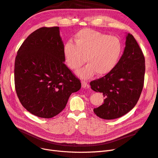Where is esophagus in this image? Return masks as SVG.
Returning a JSON list of instances; mask_svg holds the SVG:
<instances>
[{"label": "esophagus", "mask_w": 158, "mask_h": 158, "mask_svg": "<svg viewBox=\"0 0 158 158\" xmlns=\"http://www.w3.org/2000/svg\"><path fill=\"white\" fill-rule=\"evenodd\" d=\"M82 87L83 88L87 89V88H89V84L86 82H85V81H82Z\"/></svg>", "instance_id": "obj_1"}]
</instances>
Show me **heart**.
Wrapping results in <instances>:
<instances>
[{"label":"heart","mask_w":158,"mask_h":158,"mask_svg":"<svg viewBox=\"0 0 158 158\" xmlns=\"http://www.w3.org/2000/svg\"><path fill=\"white\" fill-rule=\"evenodd\" d=\"M74 41V44L72 41L64 44V59L73 70H78L85 61L88 64L76 73L82 79L92 78L95 73L103 76L111 72L117 64L123 49L117 37L89 29L80 30Z\"/></svg>","instance_id":"heart-1"}]
</instances>
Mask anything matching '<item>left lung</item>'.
<instances>
[{
  "label": "left lung",
  "instance_id": "obj_1",
  "mask_svg": "<svg viewBox=\"0 0 158 158\" xmlns=\"http://www.w3.org/2000/svg\"><path fill=\"white\" fill-rule=\"evenodd\" d=\"M145 59L132 35L126 36L123 54L114 68L103 77L90 82L91 88L102 93L104 103L94 109L100 118L121 117L136 106L144 86Z\"/></svg>",
  "mask_w": 158,
  "mask_h": 158
}]
</instances>
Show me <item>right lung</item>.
<instances>
[{
    "label": "right lung",
    "instance_id": "right-lung-1",
    "mask_svg": "<svg viewBox=\"0 0 158 158\" xmlns=\"http://www.w3.org/2000/svg\"><path fill=\"white\" fill-rule=\"evenodd\" d=\"M59 27H44L28 36L18 49L14 83L27 111L45 118L65 108L70 95L81 88L80 80L64 63Z\"/></svg>",
    "mask_w": 158,
    "mask_h": 158
}]
</instances>
